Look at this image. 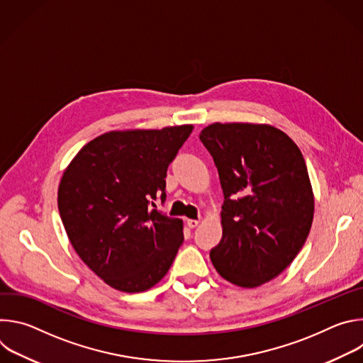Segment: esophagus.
I'll return each mask as SVG.
<instances>
[{
    "mask_svg": "<svg viewBox=\"0 0 363 363\" xmlns=\"http://www.w3.org/2000/svg\"><path fill=\"white\" fill-rule=\"evenodd\" d=\"M198 224H199V220H186V225L189 228H195V227H198Z\"/></svg>",
    "mask_w": 363,
    "mask_h": 363,
    "instance_id": "34e87169",
    "label": "esophagus"
}]
</instances>
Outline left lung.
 Returning <instances> with one entry per match:
<instances>
[{
    "label": "left lung",
    "mask_w": 363,
    "mask_h": 363,
    "mask_svg": "<svg viewBox=\"0 0 363 363\" xmlns=\"http://www.w3.org/2000/svg\"><path fill=\"white\" fill-rule=\"evenodd\" d=\"M199 139L224 192L223 238L210 252L230 283L252 289L284 272L310 233L315 198L297 145L280 129L213 123Z\"/></svg>",
    "instance_id": "8db88e82"
}]
</instances>
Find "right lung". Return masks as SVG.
I'll return each instance as SVG.
<instances>
[{
    "mask_svg": "<svg viewBox=\"0 0 363 363\" xmlns=\"http://www.w3.org/2000/svg\"><path fill=\"white\" fill-rule=\"evenodd\" d=\"M194 126L113 130L84 145L57 194L67 237L111 287L139 293L168 273L184 241L182 221L157 210L169 164Z\"/></svg>",
    "mask_w": 363,
    "mask_h": 363,
    "instance_id": "add662e5",
    "label": "right lung"
}]
</instances>
